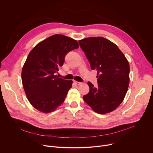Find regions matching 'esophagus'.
I'll list each match as a JSON object with an SVG mask.
<instances>
[{"label":"esophagus","mask_w":153,"mask_h":153,"mask_svg":"<svg viewBox=\"0 0 153 153\" xmlns=\"http://www.w3.org/2000/svg\"><path fill=\"white\" fill-rule=\"evenodd\" d=\"M74 83H75L76 85H80V84H82L81 82H77V81H74Z\"/></svg>","instance_id":"34e87169"}]
</instances>
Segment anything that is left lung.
<instances>
[{
  "mask_svg": "<svg viewBox=\"0 0 153 153\" xmlns=\"http://www.w3.org/2000/svg\"><path fill=\"white\" fill-rule=\"evenodd\" d=\"M91 68L97 71L98 87L90 82L89 93L83 97L92 110L100 114L113 111L123 102L129 83V65L118 47L102 37L79 41Z\"/></svg>",
  "mask_w": 153,
  "mask_h": 153,
  "instance_id": "left-lung-1",
  "label": "left lung"
}]
</instances>
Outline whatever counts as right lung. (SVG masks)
I'll return each mask as SVG.
<instances>
[{
	"label": "right lung",
	"instance_id": "add662e5",
	"mask_svg": "<svg viewBox=\"0 0 153 153\" xmlns=\"http://www.w3.org/2000/svg\"><path fill=\"white\" fill-rule=\"evenodd\" d=\"M76 40L54 34L39 42L29 53L22 70V82L31 105L43 113L54 111L64 102L72 80L55 75L65 56L78 48Z\"/></svg>",
	"mask_w": 153,
	"mask_h": 153
}]
</instances>
